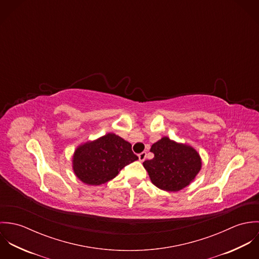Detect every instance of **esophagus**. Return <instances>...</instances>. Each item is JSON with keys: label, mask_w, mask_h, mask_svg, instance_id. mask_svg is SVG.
Masks as SVG:
<instances>
[{"label": "esophagus", "mask_w": 259, "mask_h": 259, "mask_svg": "<svg viewBox=\"0 0 259 259\" xmlns=\"http://www.w3.org/2000/svg\"><path fill=\"white\" fill-rule=\"evenodd\" d=\"M146 157H147V152H146V151H143V152H141V153L139 154V159H140V161H142V162L146 159Z\"/></svg>", "instance_id": "obj_1"}]
</instances>
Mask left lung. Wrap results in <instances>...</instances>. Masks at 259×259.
<instances>
[{
  "instance_id": "obj_1",
  "label": "left lung",
  "mask_w": 259,
  "mask_h": 259,
  "mask_svg": "<svg viewBox=\"0 0 259 259\" xmlns=\"http://www.w3.org/2000/svg\"><path fill=\"white\" fill-rule=\"evenodd\" d=\"M152 159L143 164L151 183L165 191H179L195 179L201 168L199 153L190 146L179 144L163 137L154 143Z\"/></svg>"
}]
</instances>
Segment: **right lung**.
<instances>
[{
  "instance_id": "add662e5",
  "label": "right lung",
  "mask_w": 259,
  "mask_h": 259,
  "mask_svg": "<svg viewBox=\"0 0 259 259\" xmlns=\"http://www.w3.org/2000/svg\"><path fill=\"white\" fill-rule=\"evenodd\" d=\"M137 159L132 145L110 133L78 146L73 156V169L83 184L100 185L114 179L125 165Z\"/></svg>"
}]
</instances>
